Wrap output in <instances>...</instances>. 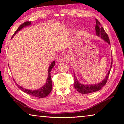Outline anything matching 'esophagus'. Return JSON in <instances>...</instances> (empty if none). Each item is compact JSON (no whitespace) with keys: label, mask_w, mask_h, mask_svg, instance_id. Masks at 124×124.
I'll return each mask as SVG.
<instances>
[{"label":"esophagus","mask_w":124,"mask_h":124,"mask_svg":"<svg viewBox=\"0 0 124 124\" xmlns=\"http://www.w3.org/2000/svg\"><path fill=\"white\" fill-rule=\"evenodd\" d=\"M67 58V56L66 55L62 54L59 56V57H58V61L60 62H63L66 61Z\"/></svg>","instance_id":"obj_1"}]
</instances>
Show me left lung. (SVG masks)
I'll list each match as a JSON object with an SVG mask.
<instances>
[{"label": "left lung", "mask_w": 124, "mask_h": 124, "mask_svg": "<svg viewBox=\"0 0 124 124\" xmlns=\"http://www.w3.org/2000/svg\"><path fill=\"white\" fill-rule=\"evenodd\" d=\"M96 33L97 36L100 37L102 38L105 42L108 43L110 45V41L109 40V38L107 34V33L105 31L104 29L101 26L100 22L97 19H96ZM111 65L110 66V69L108 71V72L106 76V77L104 78V79L102 81L100 82L99 83H97L94 84H84L80 83L79 81L78 80L77 78L76 75L74 72V88H76L77 91L83 94H87V93H92L93 92H95L98 91H99L100 89L102 88L103 86L106 84L107 80L108 78V76H109L110 71L112 66V59L111 61Z\"/></svg>", "instance_id": "obj_1"}]
</instances>
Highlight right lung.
I'll return each instance as SVG.
<instances>
[{"label":"right lung","instance_id":"add662e5","mask_svg":"<svg viewBox=\"0 0 124 124\" xmlns=\"http://www.w3.org/2000/svg\"><path fill=\"white\" fill-rule=\"evenodd\" d=\"M31 22H25L24 23L22 24L20 26V27L18 28V29L16 30V31L14 32L13 36L12 37V38L14 35H16V33L19 31L20 30H21L22 28H23L26 26H28L31 25ZM55 65V61H53L51 65L49 66V68H48V77L46 84H45L42 87H41L39 89H36V90H31V89H25L23 87H21V86L18 85L16 82V84L17 86V87L19 88L21 91L25 92V93H27L28 95H30L32 96H34L36 97H38V98H44V97H46L48 95V94L51 93L52 89V82L51 80V71L52 69L53 68L54 66Z\"/></svg>","mask_w":124,"mask_h":124}]
</instances>
